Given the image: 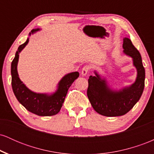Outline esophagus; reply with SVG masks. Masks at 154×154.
I'll list each match as a JSON object with an SVG mask.
<instances>
[{"label":"esophagus","mask_w":154,"mask_h":154,"mask_svg":"<svg viewBox=\"0 0 154 154\" xmlns=\"http://www.w3.org/2000/svg\"><path fill=\"white\" fill-rule=\"evenodd\" d=\"M90 69H91V66H88V65H86V66H85L82 68V72H81V73H82V76H85L88 74V72L90 71Z\"/></svg>","instance_id":"esophagus-1"}]
</instances>
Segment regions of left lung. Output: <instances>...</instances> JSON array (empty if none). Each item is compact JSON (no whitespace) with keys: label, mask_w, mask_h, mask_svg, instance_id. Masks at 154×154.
Wrapping results in <instances>:
<instances>
[{"label":"left lung","mask_w":154,"mask_h":154,"mask_svg":"<svg viewBox=\"0 0 154 154\" xmlns=\"http://www.w3.org/2000/svg\"><path fill=\"white\" fill-rule=\"evenodd\" d=\"M122 47L124 54L132 58L137 70L135 82L116 91L111 89L105 77L96 71H94L95 76H90L88 79V99L94 110L103 116L125 115L138 101L143 92L146 75L140 54L128 38L123 39Z\"/></svg>","instance_id":"obj_1"}]
</instances>
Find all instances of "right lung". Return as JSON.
I'll use <instances>...</instances> for the list:
<instances>
[{"label": "right lung", "instance_id": "1", "mask_svg": "<svg viewBox=\"0 0 154 154\" xmlns=\"http://www.w3.org/2000/svg\"><path fill=\"white\" fill-rule=\"evenodd\" d=\"M40 29H34L29 35L34 34ZM29 42V38L22 45H19L16 52L15 57L11 62V85L16 98L26 110L38 116H48L56 115L61 110L69 88L76 79L78 78L79 72H74L67 74L58 83L57 89L54 93H38L32 91L19 79L17 72L19 53Z\"/></svg>", "mask_w": 154, "mask_h": 154}]
</instances>
